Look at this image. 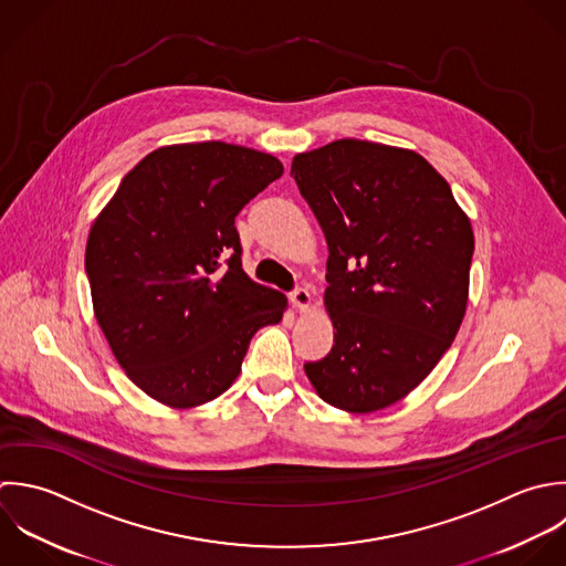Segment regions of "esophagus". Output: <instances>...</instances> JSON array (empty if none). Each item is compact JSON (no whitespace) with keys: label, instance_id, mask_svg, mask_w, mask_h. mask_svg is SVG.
<instances>
[{"label":"esophagus","instance_id":"obj_1","mask_svg":"<svg viewBox=\"0 0 566 566\" xmlns=\"http://www.w3.org/2000/svg\"><path fill=\"white\" fill-rule=\"evenodd\" d=\"M291 304L300 311H308L313 304V295L308 293V289H297L291 293Z\"/></svg>","mask_w":566,"mask_h":566}]
</instances>
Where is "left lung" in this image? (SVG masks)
<instances>
[{
    "label": "left lung",
    "instance_id": "8db88e82",
    "mask_svg": "<svg viewBox=\"0 0 566 566\" xmlns=\"http://www.w3.org/2000/svg\"><path fill=\"white\" fill-rule=\"evenodd\" d=\"M326 244L335 346L304 373L350 415L408 397L465 317L474 231L448 180L415 149L342 138L293 158Z\"/></svg>",
    "mask_w": 566,
    "mask_h": 566
}]
</instances>
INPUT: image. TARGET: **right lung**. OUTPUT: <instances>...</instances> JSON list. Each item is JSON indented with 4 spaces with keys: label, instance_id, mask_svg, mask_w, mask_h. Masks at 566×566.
Listing matches in <instances>:
<instances>
[{
    "label": "right lung",
    "instance_id": "right-lung-1",
    "mask_svg": "<svg viewBox=\"0 0 566 566\" xmlns=\"http://www.w3.org/2000/svg\"><path fill=\"white\" fill-rule=\"evenodd\" d=\"M264 151L222 140L149 151L94 218L85 244L94 317L129 381L189 410L238 379L251 337L289 300L240 262L235 216L282 176Z\"/></svg>",
    "mask_w": 566,
    "mask_h": 566
}]
</instances>
